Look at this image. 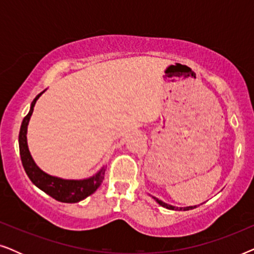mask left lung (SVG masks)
<instances>
[{
  "mask_svg": "<svg viewBox=\"0 0 254 254\" xmlns=\"http://www.w3.org/2000/svg\"><path fill=\"white\" fill-rule=\"evenodd\" d=\"M154 199L156 200V202L161 204L162 207H164V208H168V209H171V210H190V209H193V208H196V206H194V207H184V208H178V207L171 206V204H168V203L163 202V201L158 200L157 197H154Z\"/></svg>",
  "mask_w": 254,
  "mask_h": 254,
  "instance_id": "obj_1",
  "label": "left lung"
}]
</instances>
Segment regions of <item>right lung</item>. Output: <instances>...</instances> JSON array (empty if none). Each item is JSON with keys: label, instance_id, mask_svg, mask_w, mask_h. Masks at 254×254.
<instances>
[{"label": "right lung", "instance_id": "obj_1", "mask_svg": "<svg viewBox=\"0 0 254 254\" xmlns=\"http://www.w3.org/2000/svg\"><path fill=\"white\" fill-rule=\"evenodd\" d=\"M44 92L45 90L33 99L32 104H31L30 112L27 113V116L25 118H24L22 126H20L18 142L19 154L20 159H22L23 168L25 170L26 175L30 178L31 182H32L38 189L44 190L45 193L53 197V199L65 203L79 202L81 200L85 199V197L91 195L92 193H95L96 190L100 186V184L103 183L104 176H105V166H103L95 176L82 180H69L58 178V177L47 175L46 172H44L43 170L38 168L37 164L33 161L32 156L30 154L29 147H27L26 131L30 118L32 116L33 107L36 105L38 98H39Z\"/></svg>", "mask_w": 254, "mask_h": 254}]
</instances>
